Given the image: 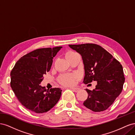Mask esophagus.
<instances>
[{"label":"esophagus","instance_id":"1","mask_svg":"<svg viewBox=\"0 0 135 135\" xmlns=\"http://www.w3.org/2000/svg\"><path fill=\"white\" fill-rule=\"evenodd\" d=\"M71 89H72V90L74 91V92H78L79 91V88H73V87H70V88Z\"/></svg>","mask_w":135,"mask_h":135}]
</instances>
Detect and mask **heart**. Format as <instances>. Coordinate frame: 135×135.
Wrapping results in <instances>:
<instances>
[{
	"instance_id": "heart-1",
	"label": "heart",
	"mask_w": 135,
	"mask_h": 135,
	"mask_svg": "<svg viewBox=\"0 0 135 135\" xmlns=\"http://www.w3.org/2000/svg\"><path fill=\"white\" fill-rule=\"evenodd\" d=\"M78 54L76 52L73 51H68L66 54V57L70 58ZM79 78V75L78 74H65L61 75L59 78L60 83L65 86H71L74 85L76 80Z\"/></svg>"
}]
</instances>
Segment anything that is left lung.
<instances>
[{
	"instance_id": "1",
	"label": "left lung",
	"mask_w": 135,
	"mask_h": 135,
	"mask_svg": "<svg viewBox=\"0 0 135 135\" xmlns=\"http://www.w3.org/2000/svg\"><path fill=\"white\" fill-rule=\"evenodd\" d=\"M81 56L84 66V84L97 81L95 89H86L88 95L84 107L93 112L107 110L123 89L124 76L123 67L104 48L93 43L69 45Z\"/></svg>"
}]
</instances>
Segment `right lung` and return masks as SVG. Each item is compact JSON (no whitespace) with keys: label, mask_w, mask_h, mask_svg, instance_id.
Returning a JSON list of instances; mask_svg holds the SVG:
<instances>
[{"label":"right lung","mask_w":135,"mask_h":135,"mask_svg":"<svg viewBox=\"0 0 135 135\" xmlns=\"http://www.w3.org/2000/svg\"><path fill=\"white\" fill-rule=\"evenodd\" d=\"M62 47L35 50L20 58L11 72V87L24 107L36 113L49 111L57 103L62 90L47 89L40 83L51 69L53 58Z\"/></svg>","instance_id":"1"}]
</instances>
